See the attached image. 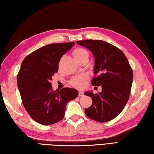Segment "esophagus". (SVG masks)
Masks as SVG:
<instances>
[{
	"label": "esophagus",
	"mask_w": 154,
	"mask_h": 154,
	"mask_svg": "<svg viewBox=\"0 0 154 154\" xmlns=\"http://www.w3.org/2000/svg\"><path fill=\"white\" fill-rule=\"evenodd\" d=\"M78 95H79V96H82L84 95V92H83V91L80 90V91H79V92H78Z\"/></svg>",
	"instance_id": "1"
}]
</instances>
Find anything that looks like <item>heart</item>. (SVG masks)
I'll return each mask as SVG.
<instances>
[{"label": "heart", "instance_id": "heart-1", "mask_svg": "<svg viewBox=\"0 0 154 154\" xmlns=\"http://www.w3.org/2000/svg\"><path fill=\"white\" fill-rule=\"evenodd\" d=\"M73 54L74 58L78 61L84 58H89V53L87 50L84 48H76L74 50ZM87 75L85 74H82L78 76H74L70 80V84L74 87L77 88H82L85 85L86 81L87 80Z\"/></svg>", "mask_w": 154, "mask_h": 154}]
</instances>
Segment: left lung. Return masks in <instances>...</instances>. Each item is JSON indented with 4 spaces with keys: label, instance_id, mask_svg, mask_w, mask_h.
I'll use <instances>...</instances> for the list:
<instances>
[{
    "label": "left lung",
    "instance_id": "8db88e82",
    "mask_svg": "<svg viewBox=\"0 0 154 154\" xmlns=\"http://www.w3.org/2000/svg\"><path fill=\"white\" fill-rule=\"evenodd\" d=\"M76 42L94 56L95 77L92 84L102 87V92L98 94L92 91L84 93L92 99V104L85 109V114L96 122L110 121L120 114L130 98L132 69L124 52L111 44L100 40Z\"/></svg>",
    "mask_w": 154,
    "mask_h": 154
}]
</instances>
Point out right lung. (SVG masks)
I'll return each mask as SVG.
<instances>
[{
  "label": "right lung",
  "mask_w": 154,
  "mask_h": 154,
  "mask_svg": "<svg viewBox=\"0 0 154 154\" xmlns=\"http://www.w3.org/2000/svg\"><path fill=\"white\" fill-rule=\"evenodd\" d=\"M74 42L46 45L28 55L17 75V86L22 102L34 120L48 125L64 117L67 103L78 96L71 88L53 90L52 76L58 71V64Z\"/></svg>",
  "instance_id": "add662e5"
}]
</instances>
